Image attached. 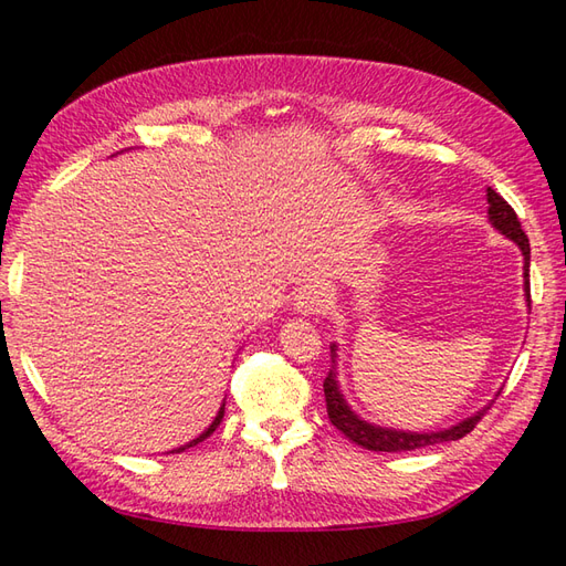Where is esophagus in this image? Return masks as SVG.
Here are the masks:
<instances>
[{"label":"esophagus","instance_id":"34e87169","mask_svg":"<svg viewBox=\"0 0 566 566\" xmlns=\"http://www.w3.org/2000/svg\"><path fill=\"white\" fill-rule=\"evenodd\" d=\"M328 290L321 284H308L294 298V308L302 311L304 316H316L328 308Z\"/></svg>","mask_w":566,"mask_h":566}]
</instances>
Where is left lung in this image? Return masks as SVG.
Returning <instances> with one entry per match:
<instances>
[{"mask_svg":"<svg viewBox=\"0 0 566 566\" xmlns=\"http://www.w3.org/2000/svg\"><path fill=\"white\" fill-rule=\"evenodd\" d=\"M486 201H489V221L496 228L499 233L511 238L515 245L523 252V276H525V298L531 304V243H527V235L523 233L518 216L511 209V203L496 195L494 189H486ZM333 353V363H335V345L331 347ZM323 391H326V408H328V418L331 423L338 428L345 438H350L355 444L365 450H375V452H403V450H418V448H428V444H438V442H448V440H460L467 432H472L476 428L479 420L484 418V413L491 408L484 406L482 411H476L474 416L464 418L462 423H457L448 430H438V432H406V430H394V428H381L375 423H367V420L359 418L355 411H350V406L345 403L338 379H335V367L328 371L326 381H323Z\"/></svg>","mask_w":566,"mask_h":566,"instance_id":"left-lung-1","label":"left lung"}]
</instances>
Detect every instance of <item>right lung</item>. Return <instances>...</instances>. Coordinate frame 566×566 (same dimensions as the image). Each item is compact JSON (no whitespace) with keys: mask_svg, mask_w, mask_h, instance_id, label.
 <instances>
[{"mask_svg":"<svg viewBox=\"0 0 566 566\" xmlns=\"http://www.w3.org/2000/svg\"><path fill=\"white\" fill-rule=\"evenodd\" d=\"M223 406H226V403H223ZM223 406H221V411H219V413H216V418H213V423H211V426H209L207 430H203L199 438H195V440H191V442L182 444V448H177V450H172V452H182V450H187V448H195V444H199L201 440H207V438L211 436V432H213L216 428H219V423H221V418H223Z\"/></svg>","mask_w":566,"mask_h":566,"instance_id":"1","label":"right lung"}]
</instances>
